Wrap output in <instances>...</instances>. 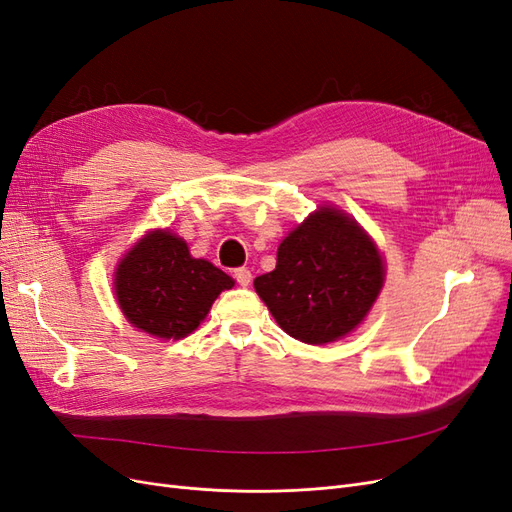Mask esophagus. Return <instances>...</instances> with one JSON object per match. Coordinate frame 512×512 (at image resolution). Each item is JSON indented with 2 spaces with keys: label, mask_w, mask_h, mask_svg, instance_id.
Returning <instances> with one entry per match:
<instances>
[{
  "label": "esophagus",
  "mask_w": 512,
  "mask_h": 512,
  "mask_svg": "<svg viewBox=\"0 0 512 512\" xmlns=\"http://www.w3.org/2000/svg\"><path fill=\"white\" fill-rule=\"evenodd\" d=\"M235 280H237V284L239 286H250V282H252V273H250V269H245V267H239V269H235Z\"/></svg>",
  "instance_id": "34e87169"
}]
</instances>
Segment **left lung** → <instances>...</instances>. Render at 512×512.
<instances>
[{
	"instance_id": "obj_1",
	"label": "left lung",
	"mask_w": 512,
	"mask_h": 512,
	"mask_svg": "<svg viewBox=\"0 0 512 512\" xmlns=\"http://www.w3.org/2000/svg\"><path fill=\"white\" fill-rule=\"evenodd\" d=\"M382 282L376 245L346 213L322 207L280 243L275 269L254 288L290 337L318 346L350 333Z\"/></svg>"
}]
</instances>
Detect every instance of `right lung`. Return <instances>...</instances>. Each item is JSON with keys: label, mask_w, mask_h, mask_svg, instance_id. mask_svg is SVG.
Here are the masks:
<instances>
[{"label": "right lung", "mask_w": 512, "mask_h": 512, "mask_svg": "<svg viewBox=\"0 0 512 512\" xmlns=\"http://www.w3.org/2000/svg\"><path fill=\"white\" fill-rule=\"evenodd\" d=\"M232 286V277L192 258L185 241L166 230L138 241L115 275L121 312L136 329L164 339L190 335L218 294Z\"/></svg>", "instance_id": "obj_1"}]
</instances>
